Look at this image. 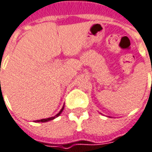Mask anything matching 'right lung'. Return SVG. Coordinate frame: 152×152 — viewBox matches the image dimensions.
I'll return each instance as SVG.
<instances>
[{"mask_svg": "<svg viewBox=\"0 0 152 152\" xmlns=\"http://www.w3.org/2000/svg\"><path fill=\"white\" fill-rule=\"evenodd\" d=\"M64 110V106L61 108V110H60V112H59V113H57L55 116H53V117H51V118H43V119H39V120H35L34 122H36V123H39V122H42V123H45V122H48L50 120H53V119H54V118H56L57 117H59L60 115V113H62V111Z\"/></svg>", "mask_w": 152, "mask_h": 152, "instance_id": "add662e5", "label": "right lung"}]
</instances>
